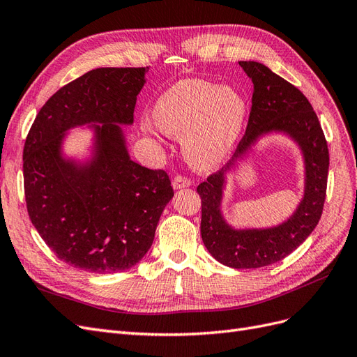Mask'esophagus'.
<instances>
[{"label":"esophagus","mask_w":357,"mask_h":357,"mask_svg":"<svg viewBox=\"0 0 357 357\" xmlns=\"http://www.w3.org/2000/svg\"><path fill=\"white\" fill-rule=\"evenodd\" d=\"M189 186H190V180L181 177V176H177L174 180H172V188H174L176 190L183 189V188H189Z\"/></svg>","instance_id":"1"}]
</instances>
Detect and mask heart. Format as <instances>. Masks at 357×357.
<instances>
[{
    "label": "heart",
    "instance_id": "1",
    "mask_svg": "<svg viewBox=\"0 0 357 357\" xmlns=\"http://www.w3.org/2000/svg\"><path fill=\"white\" fill-rule=\"evenodd\" d=\"M153 122L162 132L181 137V150L199 171L220 167L232 155L248 119L240 91L202 79H183L153 104Z\"/></svg>",
    "mask_w": 357,
    "mask_h": 357
}]
</instances>
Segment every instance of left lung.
Returning a JSON list of instances; mask_svg holds the SVG:
<instances>
[{
	"mask_svg": "<svg viewBox=\"0 0 357 357\" xmlns=\"http://www.w3.org/2000/svg\"><path fill=\"white\" fill-rule=\"evenodd\" d=\"M253 82L252 112L247 131L232 159L197 188L202 199L201 236L210 255L236 268H261L282 261L314 231L323 211L329 171V152L317 114L299 89L255 61H240ZM280 135L300 150L305 168L303 197L288 218L271 227H235L222 211L229 174L264 137Z\"/></svg>",
	"mask_w": 357,
	"mask_h": 357,
	"instance_id": "1",
	"label": "left lung"
}]
</instances>
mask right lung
<instances>
[{"instance_id":"obj_1","label":"right lung","mask_w":357,"mask_h":357,"mask_svg":"<svg viewBox=\"0 0 357 357\" xmlns=\"http://www.w3.org/2000/svg\"><path fill=\"white\" fill-rule=\"evenodd\" d=\"M147 68H96L61 88L41 107L24 149L29 219L61 261L95 274L137 265L174 197L165 171L131 159L123 126L134 123ZM83 127L90 147L65 150Z\"/></svg>"}]
</instances>
